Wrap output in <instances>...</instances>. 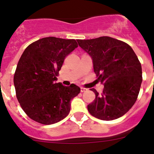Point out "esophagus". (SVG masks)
I'll return each instance as SVG.
<instances>
[{
    "label": "esophagus",
    "mask_w": 154,
    "mask_h": 154,
    "mask_svg": "<svg viewBox=\"0 0 154 154\" xmlns=\"http://www.w3.org/2000/svg\"><path fill=\"white\" fill-rule=\"evenodd\" d=\"M87 91H88V89H86V88H83V87H81L80 88V91L82 92V93H83V92Z\"/></svg>",
    "instance_id": "34e87169"
}]
</instances>
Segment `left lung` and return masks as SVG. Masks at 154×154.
<instances>
[{
	"label": "left lung",
	"mask_w": 154,
	"mask_h": 154,
	"mask_svg": "<svg viewBox=\"0 0 154 154\" xmlns=\"http://www.w3.org/2000/svg\"><path fill=\"white\" fill-rule=\"evenodd\" d=\"M77 41L91 57L97 79L104 85L100 95L91 89L95 99L88 110L105 121L121 117L135 103L142 83V67L137 56L128 44L110 37Z\"/></svg>",
	"instance_id": "left-lung-1"
}]
</instances>
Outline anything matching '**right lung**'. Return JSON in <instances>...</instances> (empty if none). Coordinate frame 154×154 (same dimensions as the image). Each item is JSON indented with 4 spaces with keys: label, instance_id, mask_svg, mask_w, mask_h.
<instances>
[{
    "label": "right lung",
    "instance_id": "right-lung-1",
    "mask_svg": "<svg viewBox=\"0 0 154 154\" xmlns=\"http://www.w3.org/2000/svg\"><path fill=\"white\" fill-rule=\"evenodd\" d=\"M78 47L75 40L48 37L24 50L14 77L17 98L26 115L35 122L51 125L64 119L71 100L80 93L75 84L57 83L65 58Z\"/></svg>",
    "mask_w": 154,
    "mask_h": 154
}]
</instances>
